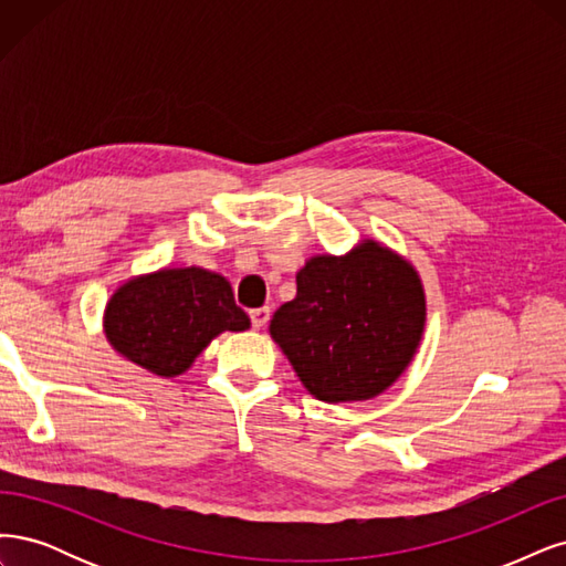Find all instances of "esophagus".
Listing matches in <instances>:
<instances>
[{
    "mask_svg": "<svg viewBox=\"0 0 566 566\" xmlns=\"http://www.w3.org/2000/svg\"><path fill=\"white\" fill-rule=\"evenodd\" d=\"M249 317H251V326H253V329H261V326H265V322L270 319V307H256V310H251Z\"/></svg>",
    "mask_w": 566,
    "mask_h": 566,
    "instance_id": "esophagus-1",
    "label": "esophagus"
}]
</instances>
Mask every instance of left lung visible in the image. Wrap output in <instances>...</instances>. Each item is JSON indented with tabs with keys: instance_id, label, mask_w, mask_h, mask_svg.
<instances>
[{
	"instance_id": "1",
	"label": "left lung",
	"mask_w": 566,
	"mask_h": 566,
	"mask_svg": "<svg viewBox=\"0 0 566 566\" xmlns=\"http://www.w3.org/2000/svg\"><path fill=\"white\" fill-rule=\"evenodd\" d=\"M426 324L421 280L376 242L317 256L296 275V298L270 319L303 386L324 402L369 399L411 361Z\"/></svg>"
}]
</instances>
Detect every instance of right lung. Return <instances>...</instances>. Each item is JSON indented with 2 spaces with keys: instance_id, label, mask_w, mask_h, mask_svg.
I'll use <instances>...</instances> for the list:
<instances>
[{
  "instance_id": "1",
  "label": "right lung",
  "mask_w": 566,
  "mask_h": 566,
  "mask_svg": "<svg viewBox=\"0 0 566 566\" xmlns=\"http://www.w3.org/2000/svg\"><path fill=\"white\" fill-rule=\"evenodd\" d=\"M249 329L226 277L202 268L159 270L126 282L107 303L113 348L157 376L184 374L211 338Z\"/></svg>"
}]
</instances>
